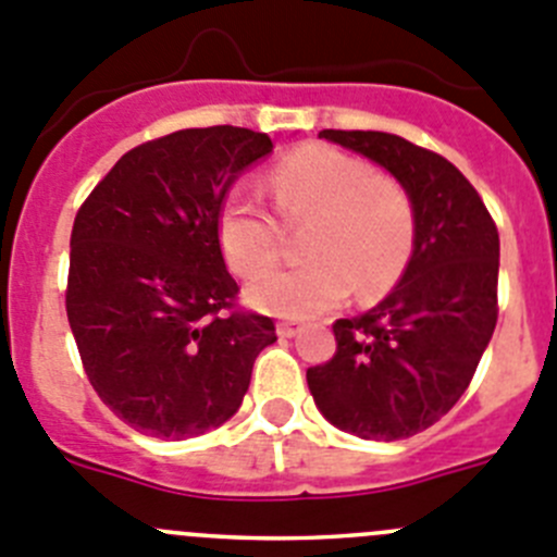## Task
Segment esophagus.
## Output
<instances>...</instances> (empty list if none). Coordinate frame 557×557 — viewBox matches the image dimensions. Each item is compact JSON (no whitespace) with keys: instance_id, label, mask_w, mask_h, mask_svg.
I'll return each instance as SVG.
<instances>
[{"instance_id":"1","label":"esophagus","mask_w":557,"mask_h":557,"mask_svg":"<svg viewBox=\"0 0 557 557\" xmlns=\"http://www.w3.org/2000/svg\"><path fill=\"white\" fill-rule=\"evenodd\" d=\"M298 331H300L298 323H278V325H275V334L282 336V339H293Z\"/></svg>"}]
</instances>
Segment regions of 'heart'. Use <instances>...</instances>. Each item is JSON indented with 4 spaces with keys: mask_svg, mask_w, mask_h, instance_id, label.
<instances>
[{
    "mask_svg": "<svg viewBox=\"0 0 557 557\" xmlns=\"http://www.w3.org/2000/svg\"><path fill=\"white\" fill-rule=\"evenodd\" d=\"M275 218L306 226V264L264 275L248 289L259 312L304 320L334 309L356 289L359 300L389 293L406 273L417 237L414 201L397 178L361 157L323 143L289 151L268 176ZM253 198L232 193L215 234L228 268L243 278L268 273L282 257V228Z\"/></svg>",
    "mask_w": 557,
    "mask_h": 557,
    "instance_id": "b5f03b06",
    "label": "heart"
}]
</instances>
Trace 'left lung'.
<instances>
[{"label":"left lung","instance_id":"1","mask_svg":"<svg viewBox=\"0 0 557 557\" xmlns=\"http://www.w3.org/2000/svg\"><path fill=\"white\" fill-rule=\"evenodd\" d=\"M320 137L384 165L417 212L414 253L375 309L336 320V354L306 370L325 420L361 438L425 431L467 392L497 325L499 234L469 178L436 151L389 132Z\"/></svg>","mask_w":557,"mask_h":557}]
</instances>
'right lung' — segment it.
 <instances>
[{"mask_svg":"<svg viewBox=\"0 0 557 557\" xmlns=\"http://www.w3.org/2000/svg\"><path fill=\"white\" fill-rule=\"evenodd\" d=\"M273 151L243 126L182 129L126 151L71 228L65 312L96 395L135 431L190 438L243 403L273 320L237 309L215 223Z\"/></svg>","mask_w":557,"mask_h":557,"instance_id":"1","label":"right lung"}]
</instances>
